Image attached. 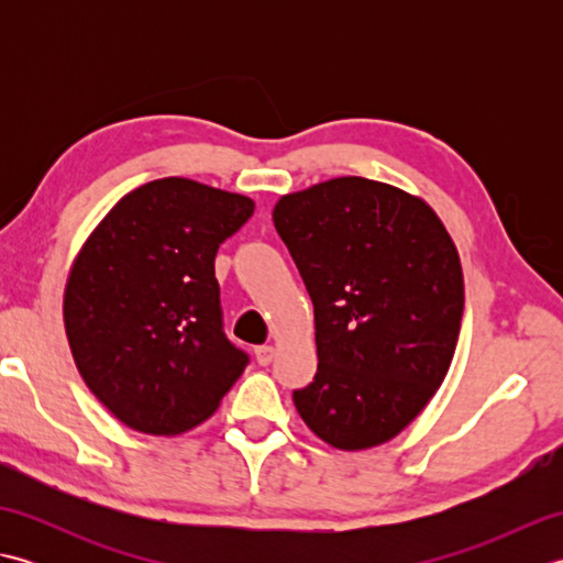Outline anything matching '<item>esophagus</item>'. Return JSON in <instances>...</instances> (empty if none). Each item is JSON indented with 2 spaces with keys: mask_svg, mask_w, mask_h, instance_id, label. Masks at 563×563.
I'll list each match as a JSON object with an SVG mask.
<instances>
[{
  "mask_svg": "<svg viewBox=\"0 0 563 563\" xmlns=\"http://www.w3.org/2000/svg\"><path fill=\"white\" fill-rule=\"evenodd\" d=\"M254 355H256V363L266 367V365H271V363H273L275 349H273V345H256V349H254Z\"/></svg>",
  "mask_w": 563,
  "mask_h": 563,
  "instance_id": "1",
  "label": "esophagus"
}]
</instances>
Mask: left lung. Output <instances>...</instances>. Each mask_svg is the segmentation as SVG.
Wrapping results in <instances>:
<instances>
[{"label": "left lung", "instance_id": "8db88e82", "mask_svg": "<svg viewBox=\"0 0 563 563\" xmlns=\"http://www.w3.org/2000/svg\"><path fill=\"white\" fill-rule=\"evenodd\" d=\"M273 222L314 305L319 365L292 391L297 411L333 448L382 445L450 369L464 312L457 249L423 200L363 176L283 196Z\"/></svg>", "mask_w": 563, "mask_h": 563}]
</instances>
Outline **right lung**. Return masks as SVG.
Here are the masks:
<instances>
[{
    "mask_svg": "<svg viewBox=\"0 0 563 563\" xmlns=\"http://www.w3.org/2000/svg\"><path fill=\"white\" fill-rule=\"evenodd\" d=\"M254 200L188 178L135 188L91 232L65 290V329L89 389L140 433L206 421L249 355L224 333L214 256Z\"/></svg>",
    "mask_w": 563,
    "mask_h": 563,
    "instance_id": "add662e5",
    "label": "right lung"
}]
</instances>
